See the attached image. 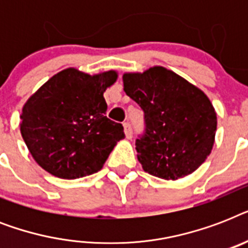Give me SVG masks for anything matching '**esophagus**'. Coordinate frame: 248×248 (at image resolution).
<instances>
[{"mask_svg": "<svg viewBox=\"0 0 248 248\" xmlns=\"http://www.w3.org/2000/svg\"><path fill=\"white\" fill-rule=\"evenodd\" d=\"M124 135L127 139H131L132 138V127L131 124H128V122H124Z\"/></svg>", "mask_w": 248, "mask_h": 248, "instance_id": "1", "label": "esophagus"}]
</instances>
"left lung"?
I'll return each instance as SVG.
<instances>
[{"instance_id": "left-lung-1", "label": "left lung", "mask_w": 248, "mask_h": 248, "mask_svg": "<svg viewBox=\"0 0 248 248\" xmlns=\"http://www.w3.org/2000/svg\"><path fill=\"white\" fill-rule=\"evenodd\" d=\"M124 90L144 112L145 130L136 139L145 172L176 180L206 161L215 141V109L203 91L163 67L124 73Z\"/></svg>"}]
</instances>
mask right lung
<instances>
[{
	"label": "right lung",
	"mask_w": 248,
	"mask_h": 248,
	"mask_svg": "<svg viewBox=\"0 0 248 248\" xmlns=\"http://www.w3.org/2000/svg\"><path fill=\"white\" fill-rule=\"evenodd\" d=\"M116 79L114 71L90 76L68 68L29 97L20 131L42 169L68 180L101 170L117 141L124 138V126L105 116L103 93Z\"/></svg>",
	"instance_id": "obj_1"
}]
</instances>
